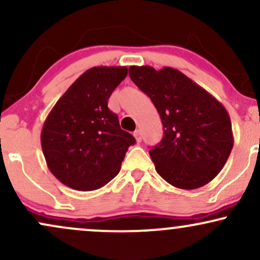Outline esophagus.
<instances>
[{"label": "esophagus", "instance_id": "34e87169", "mask_svg": "<svg viewBox=\"0 0 260 260\" xmlns=\"http://www.w3.org/2000/svg\"><path fill=\"white\" fill-rule=\"evenodd\" d=\"M134 138H136V140L138 143L142 142V132H140V129H136L134 131Z\"/></svg>", "mask_w": 260, "mask_h": 260}]
</instances>
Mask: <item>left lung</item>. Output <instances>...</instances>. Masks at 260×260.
<instances>
[{"label": "left lung", "instance_id": "1", "mask_svg": "<svg viewBox=\"0 0 260 260\" xmlns=\"http://www.w3.org/2000/svg\"><path fill=\"white\" fill-rule=\"evenodd\" d=\"M129 77L162 122V139L149 150L157 174L181 189H196L216 177L234 147L222 104L175 68L131 66Z\"/></svg>", "mask_w": 260, "mask_h": 260}]
</instances>
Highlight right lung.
Masks as SVG:
<instances>
[{
	"label": "right lung",
	"mask_w": 260,
	"mask_h": 260,
	"mask_svg": "<svg viewBox=\"0 0 260 260\" xmlns=\"http://www.w3.org/2000/svg\"><path fill=\"white\" fill-rule=\"evenodd\" d=\"M124 66L85 71L50 111L41 129L47 168L64 186L77 190L104 187L120 172L131 133L121 129L107 101L127 77Z\"/></svg>",
	"instance_id": "1"
}]
</instances>
